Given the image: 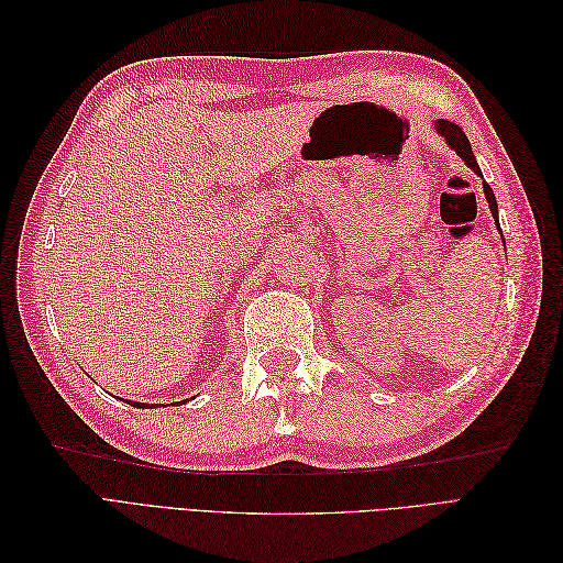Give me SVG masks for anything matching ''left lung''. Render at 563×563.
Listing matches in <instances>:
<instances>
[{"label": "left lung", "instance_id": "left-lung-1", "mask_svg": "<svg viewBox=\"0 0 563 563\" xmlns=\"http://www.w3.org/2000/svg\"><path fill=\"white\" fill-rule=\"evenodd\" d=\"M437 131H439L441 135H444L446 143L457 152L460 157L465 159V164L472 168V172H474L476 176H482V168H479V164H476V159H474V155H472V147H470V141H467V135L463 133V129H460V126L453 124V122H449V119H444V122H437ZM484 192H486V199H488V207H490L493 218L498 220V201H496V195H493L488 183H484Z\"/></svg>", "mask_w": 563, "mask_h": 563}]
</instances>
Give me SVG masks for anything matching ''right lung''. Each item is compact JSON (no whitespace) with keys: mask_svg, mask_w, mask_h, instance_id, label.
<instances>
[{"mask_svg":"<svg viewBox=\"0 0 563 563\" xmlns=\"http://www.w3.org/2000/svg\"><path fill=\"white\" fill-rule=\"evenodd\" d=\"M131 404H133V406H141V404H139V401H131ZM143 406H145V404H143Z\"/></svg>","mask_w":563,"mask_h":563,"instance_id":"1","label":"right lung"}]
</instances>
